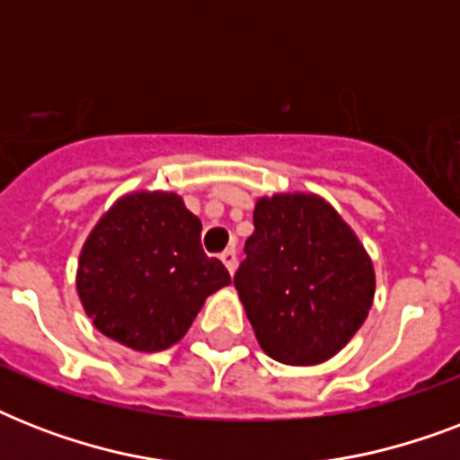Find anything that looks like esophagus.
<instances>
[{
  "instance_id": "obj_1",
  "label": "esophagus",
  "mask_w": 460,
  "mask_h": 460,
  "mask_svg": "<svg viewBox=\"0 0 460 460\" xmlns=\"http://www.w3.org/2000/svg\"><path fill=\"white\" fill-rule=\"evenodd\" d=\"M222 262L226 265V270H229L231 274L236 272V251H234V248H226V251L222 252Z\"/></svg>"
}]
</instances>
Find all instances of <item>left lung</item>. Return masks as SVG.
Instances as JSON below:
<instances>
[{
	"instance_id": "left-lung-1",
	"label": "left lung",
	"mask_w": 460,
	"mask_h": 460,
	"mask_svg": "<svg viewBox=\"0 0 460 460\" xmlns=\"http://www.w3.org/2000/svg\"><path fill=\"white\" fill-rule=\"evenodd\" d=\"M255 231L234 274L267 356L317 365L350 341L375 298V270L363 243L317 195L260 198Z\"/></svg>"
}]
</instances>
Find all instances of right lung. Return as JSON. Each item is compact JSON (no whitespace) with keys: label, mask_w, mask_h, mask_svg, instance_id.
<instances>
[{"label":"right lung","mask_w":460,"mask_h":460,"mask_svg":"<svg viewBox=\"0 0 460 460\" xmlns=\"http://www.w3.org/2000/svg\"><path fill=\"white\" fill-rule=\"evenodd\" d=\"M200 219L176 193H131L97 222L75 288L104 336L133 350H164L186 334L205 298L231 284L200 245Z\"/></svg>","instance_id":"add662e5"}]
</instances>
